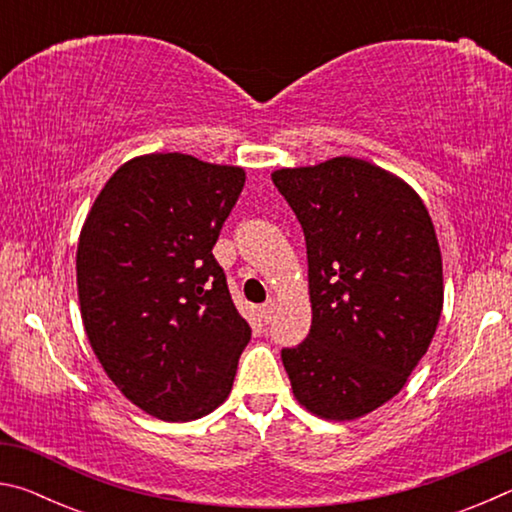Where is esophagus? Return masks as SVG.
Wrapping results in <instances>:
<instances>
[{"mask_svg": "<svg viewBox=\"0 0 512 512\" xmlns=\"http://www.w3.org/2000/svg\"><path fill=\"white\" fill-rule=\"evenodd\" d=\"M273 309H275V302L273 300H266L262 307H259V316H262L264 323H268V320L273 318Z\"/></svg>", "mask_w": 512, "mask_h": 512, "instance_id": "1", "label": "esophagus"}]
</instances>
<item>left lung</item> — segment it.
<instances>
[{"label": "left lung", "instance_id": "8db88e82", "mask_svg": "<svg viewBox=\"0 0 512 512\" xmlns=\"http://www.w3.org/2000/svg\"><path fill=\"white\" fill-rule=\"evenodd\" d=\"M307 241L311 329L282 363L296 400L354 420L391 400L429 350L443 259L422 198L357 158L271 173Z\"/></svg>", "mask_w": 512, "mask_h": 512}]
</instances>
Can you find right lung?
<instances>
[{
    "label": "right lung",
    "instance_id": "obj_1",
    "mask_svg": "<svg viewBox=\"0 0 512 512\" xmlns=\"http://www.w3.org/2000/svg\"><path fill=\"white\" fill-rule=\"evenodd\" d=\"M244 183L241 167L142 155L112 173L81 230L85 334L119 391L160 420L216 409L250 341L212 255Z\"/></svg>",
    "mask_w": 512,
    "mask_h": 512
}]
</instances>
